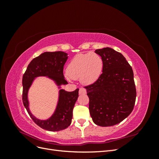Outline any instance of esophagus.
<instances>
[{
  "mask_svg": "<svg viewBox=\"0 0 159 159\" xmlns=\"http://www.w3.org/2000/svg\"><path fill=\"white\" fill-rule=\"evenodd\" d=\"M86 93H87V91H86V89L84 88H81L80 89V91H79V93L80 95H83V94H86Z\"/></svg>",
  "mask_w": 159,
  "mask_h": 159,
  "instance_id": "obj_1",
  "label": "esophagus"
}]
</instances>
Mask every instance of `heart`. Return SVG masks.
<instances>
[{
    "mask_svg": "<svg viewBox=\"0 0 159 159\" xmlns=\"http://www.w3.org/2000/svg\"><path fill=\"white\" fill-rule=\"evenodd\" d=\"M103 66V60L97 53L79 54L71 60L67 66L68 79H80L82 84L90 85L99 78Z\"/></svg>",
    "mask_w": 159,
    "mask_h": 159,
    "instance_id": "heart-1",
    "label": "heart"
}]
</instances>
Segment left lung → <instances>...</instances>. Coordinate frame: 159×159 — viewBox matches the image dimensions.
I'll return each instance as SVG.
<instances>
[{"mask_svg": "<svg viewBox=\"0 0 159 159\" xmlns=\"http://www.w3.org/2000/svg\"><path fill=\"white\" fill-rule=\"evenodd\" d=\"M103 60V73L85 86L93 121L102 127L121 123L131 114L136 100L133 71L121 53L110 48L95 51Z\"/></svg>", "mask_w": 159, "mask_h": 159, "instance_id": "1", "label": "left lung"}]
</instances>
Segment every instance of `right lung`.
Here are the masks:
<instances>
[{"label": "right lung", "instance_id": "1", "mask_svg": "<svg viewBox=\"0 0 159 159\" xmlns=\"http://www.w3.org/2000/svg\"><path fill=\"white\" fill-rule=\"evenodd\" d=\"M68 54L64 52H46L34 58L28 66L22 77V102L24 106L37 125L47 131H58L70 125L73 117V109L78 98L79 89L74 91H59V99L55 111L46 120L36 119L31 113L28 100V89L34 80L39 76H48L55 81L57 86L68 83L65 80L64 66L68 60ZM60 87H59L60 88Z\"/></svg>", "mask_w": 159, "mask_h": 159}]
</instances>
